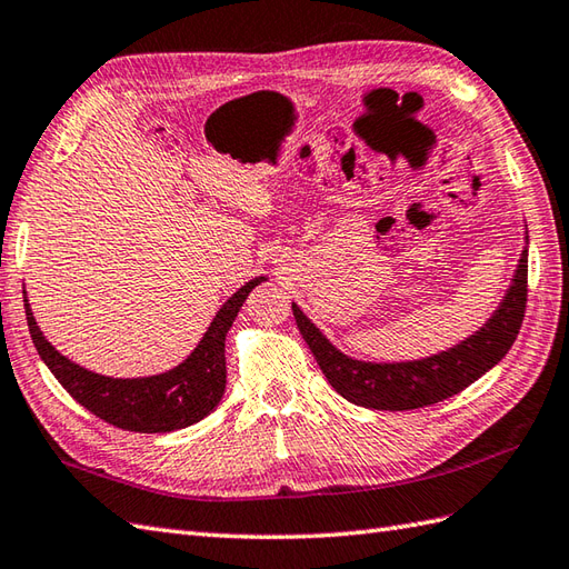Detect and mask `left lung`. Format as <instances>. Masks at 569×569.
<instances>
[{
  "label": "left lung",
  "mask_w": 569,
  "mask_h": 569,
  "mask_svg": "<svg viewBox=\"0 0 569 569\" xmlns=\"http://www.w3.org/2000/svg\"><path fill=\"white\" fill-rule=\"evenodd\" d=\"M528 244V230H526ZM526 283H528V247H523L519 267L513 271L511 286L505 300L492 312L478 332L460 345L439 351L427 359L400 363H371L341 353L306 312L293 302V317L306 345L320 363L325 378L341 398L368 409H419L441 402L451 395L466 390L505 359L523 322L526 312Z\"/></svg>",
  "instance_id": "8db88e82"
}]
</instances>
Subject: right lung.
Instances as JSON below:
<instances>
[{
  "label": "right lung",
  "mask_w": 569,
  "mask_h": 569,
  "mask_svg": "<svg viewBox=\"0 0 569 569\" xmlns=\"http://www.w3.org/2000/svg\"><path fill=\"white\" fill-rule=\"evenodd\" d=\"M261 281L267 276H257L228 298L187 361L148 378H109L77 366L43 337L26 296L23 306L38 356L79 405L118 429L167 433L196 425L218 407L224 392V337L242 302Z\"/></svg>",
  "instance_id": "add662e5"
}]
</instances>
